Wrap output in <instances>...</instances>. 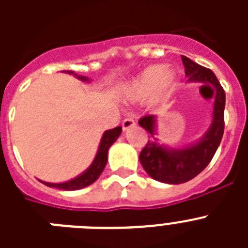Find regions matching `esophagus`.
Listing matches in <instances>:
<instances>
[{
  "label": "esophagus",
  "mask_w": 248,
  "mask_h": 248,
  "mask_svg": "<svg viewBox=\"0 0 248 248\" xmlns=\"http://www.w3.org/2000/svg\"><path fill=\"white\" fill-rule=\"evenodd\" d=\"M134 125H135V122L133 118H125V119L123 120V123H122L123 130H128V129L133 128Z\"/></svg>",
  "instance_id": "esophagus-1"
}]
</instances>
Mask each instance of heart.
Segmentation results:
<instances>
[{
    "label": "heart",
    "instance_id": "heart-1",
    "mask_svg": "<svg viewBox=\"0 0 248 248\" xmlns=\"http://www.w3.org/2000/svg\"><path fill=\"white\" fill-rule=\"evenodd\" d=\"M177 77L172 69H166L163 64L149 65L131 80L128 95L131 99H146L153 95L157 103L168 102L176 88Z\"/></svg>",
    "mask_w": 248,
    "mask_h": 248
}]
</instances>
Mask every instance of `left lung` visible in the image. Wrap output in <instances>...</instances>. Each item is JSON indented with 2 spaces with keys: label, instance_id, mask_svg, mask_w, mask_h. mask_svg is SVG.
<instances>
[{
  "label": "left lung",
  "instance_id": "1",
  "mask_svg": "<svg viewBox=\"0 0 248 248\" xmlns=\"http://www.w3.org/2000/svg\"><path fill=\"white\" fill-rule=\"evenodd\" d=\"M181 59L185 65V76L187 77V82L209 84L215 88L212 120L210 128L198 141L176 149L160 144L159 139L155 137L157 123L156 115H146L139 120V125L145 129L151 137L145 148L140 153V163L149 176L153 177L154 180L171 185L191 180L209 165L220 145L225 128L223 110L226 95L215 73L207 68L192 62L187 57L183 56Z\"/></svg>",
  "mask_w": 248,
  "mask_h": 248
}]
</instances>
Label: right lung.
<instances>
[{"instance_id": "right-lung-1", "label": "right lung", "mask_w": 248, "mask_h": 248, "mask_svg": "<svg viewBox=\"0 0 248 248\" xmlns=\"http://www.w3.org/2000/svg\"><path fill=\"white\" fill-rule=\"evenodd\" d=\"M64 73L73 74L76 78H78L79 80L83 82H91L89 78L84 76H79V74L74 73L72 71H63ZM122 134V126H117V128L110 129V130L104 131L102 139H100L99 146H98V151L94 157L93 163L89 165V168L83 171L82 174L78 175V176L73 177L71 180L64 181V183H47V181L39 180L42 184H45L48 187H56L59 190H65V191H73V190H79L83 187H87V186L92 185L94 181H97L98 177L100 176V174L104 170L105 165H107V161H108V150L114 143L115 140L119 138V135Z\"/></svg>"}]
</instances>
